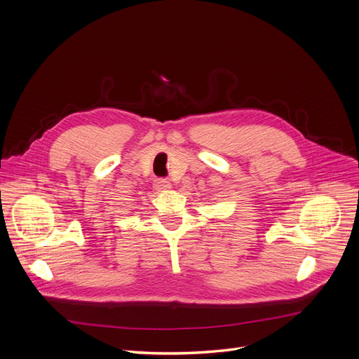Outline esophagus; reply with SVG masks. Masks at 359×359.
<instances>
[{
    "label": "esophagus",
    "mask_w": 359,
    "mask_h": 359,
    "mask_svg": "<svg viewBox=\"0 0 359 359\" xmlns=\"http://www.w3.org/2000/svg\"><path fill=\"white\" fill-rule=\"evenodd\" d=\"M172 184H170V182L168 180V179H156V187L158 189V190H161V189H169Z\"/></svg>",
    "instance_id": "1"
}]
</instances>
